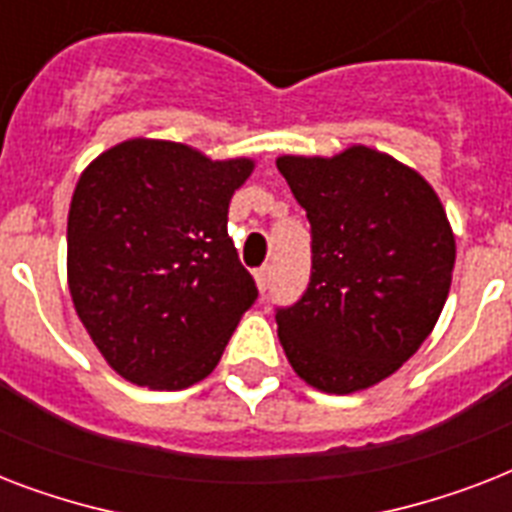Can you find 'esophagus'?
<instances>
[{"label": "esophagus", "instance_id": "1", "mask_svg": "<svg viewBox=\"0 0 512 512\" xmlns=\"http://www.w3.org/2000/svg\"><path fill=\"white\" fill-rule=\"evenodd\" d=\"M271 276H273V268L271 265H260V268H257L255 271V281H257V287L263 289H268L271 287Z\"/></svg>", "mask_w": 512, "mask_h": 512}]
</instances>
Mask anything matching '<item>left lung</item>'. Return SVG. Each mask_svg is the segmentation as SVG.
Returning <instances> with one entry per match:
<instances>
[{
	"mask_svg": "<svg viewBox=\"0 0 512 512\" xmlns=\"http://www.w3.org/2000/svg\"><path fill=\"white\" fill-rule=\"evenodd\" d=\"M311 223V281L276 311L289 364L324 393L382 382L433 332L457 247L444 204L412 167L374 148L279 156Z\"/></svg>",
	"mask_w": 512,
	"mask_h": 512,
	"instance_id": "obj_1",
	"label": "left lung"
}]
</instances>
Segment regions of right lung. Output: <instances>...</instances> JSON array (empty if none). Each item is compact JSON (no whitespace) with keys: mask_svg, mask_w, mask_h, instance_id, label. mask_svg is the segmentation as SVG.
<instances>
[{"mask_svg":"<svg viewBox=\"0 0 512 512\" xmlns=\"http://www.w3.org/2000/svg\"><path fill=\"white\" fill-rule=\"evenodd\" d=\"M252 159L212 162L132 138L82 172L68 209V289L95 348L124 380L183 390L223 356L257 300L228 236Z\"/></svg>","mask_w":512,"mask_h":512,"instance_id":"add662e5","label":"right lung"}]
</instances>
